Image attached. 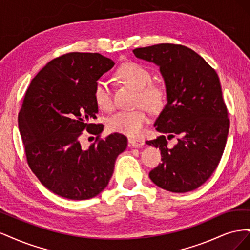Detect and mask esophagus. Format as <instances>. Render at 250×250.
I'll return each instance as SVG.
<instances>
[{
    "mask_svg": "<svg viewBox=\"0 0 250 250\" xmlns=\"http://www.w3.org/2000/svg\"><path fill=\"white\" fill-rule=\"evenodd\" d=\"M128 142H129L130 146H132L133 148H139V147H142L144 145V141L139 140V139L129 138V139H128Z\"/></svg>",
    "mask_w": 250,
    "mask_h": 250,
    "instance_id": "esophagus-1",
    "label": "esophagus"
}]
</instances>
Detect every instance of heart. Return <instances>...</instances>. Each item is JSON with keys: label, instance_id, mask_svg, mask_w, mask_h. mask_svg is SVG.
I'll list each match as a JSON object with an SVG mask.
<instances>
[{"label": "heart", "instance_id": "heart-1", "mask_svg": "<svg viewBox=\"0 0 250 250\" xmlns=\"http://www.w3.org/2000/svg\"><path fill=\"white\" fill-rule=\"evenodd\" d=\"M118 76L123 81L138 88L135 103L143 104L151 111L161 110L166 103V89L152 82V73L138 62H127L118 70ZM94 99L98 107L110 110L113 107L112 93L109 82L99 79L94 88ZM148 123V115L144 107L132 110H119L107 119V127L110 131L119 132L129 137H139Z\"/></svg>", "mask_w": 250, "mask_h": 250}]
</instances>
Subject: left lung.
<instances>
[{"label":"left lung","instance_id":"obj_1","mask_svg":"<svg viewBox=\"0 0 250 250\" xmlns=\"http://www.w3.org/2000/svg\"><path fill=\"white\" fill-rule=\"evenodd\" d=\"M135 57L160 66L167 104L154 127L162 135L148 145L160 148L162 164L149 173L164 190L186 193L210 177L221 160L229 129L228 108L216 71L192 49L174 43L137 48ZM178 144L167 147V139Z\"/></svg>","mask_w":250,"mask_h":250}]
</instances>
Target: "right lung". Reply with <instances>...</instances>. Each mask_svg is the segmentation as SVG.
Here are the masks:
<instances>
[{
    "instance_id": "add662e5",
    "label": "right lung",
    "mask_w": 250,
    "mask_h": 250,
    "mask_svg": "<svg viewBox=\"0 0 250 250\" xmlns=\"http://www.w3.org/2000/svg\"><path fill=\"white\" fill-rule=\"evenodd\" d=\"M113 65L99 53H67L44 65L27 89L19 113L27 163L60 197L84 200L100 194L127 147L123 134L100 139L103 125L93 123L98 112L95 85ZM84 130L97 135L85 150L80 145Z\"/></svg>"
}]
</instances>
